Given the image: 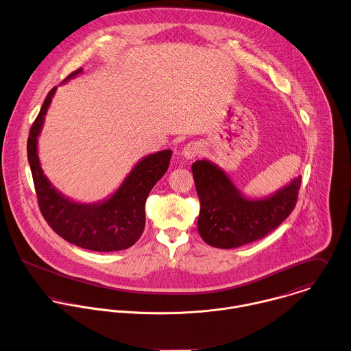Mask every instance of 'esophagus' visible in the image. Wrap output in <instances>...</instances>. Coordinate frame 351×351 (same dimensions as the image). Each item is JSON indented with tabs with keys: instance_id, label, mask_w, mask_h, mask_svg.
<instances>
[{
	"instance_id": "1",
	"label": "esophagus",
	"mask_w": 351,
	"mask_h": 351,
	"mask_svg": "<svg viewBox=\"0 0 351 351\" xmlns=\"http://www.w3.org/2000/svg\"><path fill=\"white\" fill-rule=\"evenodd\" d=\"M201 152H202V145H201L199 142H190V143H187V145L183 147L182 154H183L184 158L193 160V158H195L197 156H199Z\"/></svg>"
}]
</instances>
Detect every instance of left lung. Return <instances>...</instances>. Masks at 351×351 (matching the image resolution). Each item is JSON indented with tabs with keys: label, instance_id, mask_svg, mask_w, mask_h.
I'll list each match as a JSON object with an SVG mask.
<instances>
[{
	"label": "left lung",
	"instance_id": "1",
	"mask_svg": "<svg viewBox=\"0 0 351 351\" xmlns=\"http://www.w3.org/2000/svg\"><path fill=\"white\" fill-rule=\"evenodd\" d=\"M199 198L198 231L202 239L219 249H234L265 238L293 212L301 176L263 198L243 194L230 175L209 160L191 167Z\"/></svg>",
	"mask_w": 351,
	"mask_h": 351
}]
</instances>
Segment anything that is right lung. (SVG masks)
Here are the masks:
<instances>
[{"instance_id": "1", "label": "right lung", "mask_w": 351, "mask_h": 351, "mask_svg": "<svg viewBox=\"0 0 351 351\" xmlns=\"http://www.w3.org/2000/svg\"><path fill=\"white\" fill-rule=\"evenodd\" d=\"M72 72L62 83L80 75ZM57 87L46 95L27 141L39 209L56 234L66 242L93 252H119L131 247L145 228V202L154 184L169 167L172 150H161L142 157L114 193L97 202H79L60 193L46 178L38 156V138Z\"/></svg>"}]
</instances>
